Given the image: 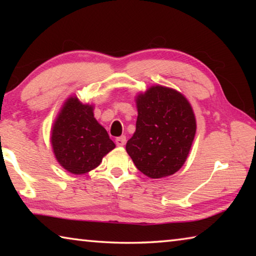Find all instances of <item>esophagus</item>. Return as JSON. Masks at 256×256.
<instances>
[{
    "mask_svg": "<svg viewBox=\"0 0 256 256\" xmlns=\"http://www.w3.org/2000/svg\"><path fill=\"white\" fill-rule=\"evenodd\" d=\"M115 142H116V146H123L125 144H126V136H122L116 138Z\"/></svg>",
    "mask_w": 256,
    "mask_h": 256,
    "instance_id": "34e87169",
    "label": "esophagus"
}]
</instances>
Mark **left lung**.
<instances>
[{"label": "left lung", "instance_id": "1", "mask_svg": "<svg viewBox=\"0 0 256 256\" xmlns=\"http://www.w3.org/2000/svg\"><path fill=\"white\" fill-rule=\"evenodd\" d=\"M138 118L126 151L150 178H162L180 170L196 132V116L183 94L152 86L136 97Z\"/></svg>", "mask_w": 256, "mask_h": 256}]
</instances>
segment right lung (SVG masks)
Masks as SVG:
<instances>
[{"instance_id": "add662e5", "label": "right lung", "mask_w": 256, "mask_h": 256, "mask_svg": "<svg viewBox=\"0 0 256 256\" xmlns=\"http://www.w3.org/2000/svg\"><path fill=\"white\" fill-rule=\"evenodd\" d=\"M50 142L58 164L74 175L94 170L115 148L106 130L94 118V106L76 97L64 102L53 124Z\"/></svg>"}]
</instances>
